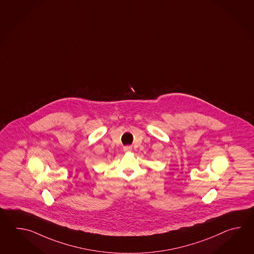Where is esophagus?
I'll return each instance as SVG.
<instances>
[{"instance_id": "obj_1", "label": "esophagus", "mask_w": 254, "mask_h": 254, "mask_svg": "<svg viewBox=\"0 0 254 254\" xmlns=\"http://www.w3.org/2000/svg\"><path fill=\"white\" fill-rule=\"evenodd\" d=\"M124 151H131V147H130V146H125V147H124Z\"/></svg>"}]
</instances>
